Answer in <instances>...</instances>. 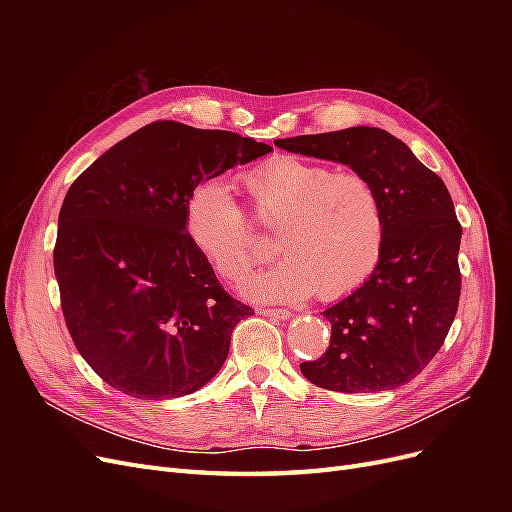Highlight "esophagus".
<instances>
[{"label": "esophagus", "mask_w": 512, "mask_h": 512, "mask_svg": "<svg viewBox=\"0 0 512 512\" xmlns=\"http://www.w3.org/2000/svg\"><path fill=\"white\" fill-rule=\"evenodd\" d=\"M262 316L267 318H277V320H288L290 318V309H275V307H262L260 309Z\"/></svg>", "instance_id": "obj_1"}]
</instances>
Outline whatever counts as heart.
Instances as JSON below:
<instances>
[{
  "label": "heart",
  "instance_id": "heart-1",
  "mask_svg": "<svg viewBox=\"0 0 512 512\" xmlns=\"http://www.w3.org/2000/svg\"><path fill=\"white\" fill-rule=\"evenodd\" d=\"M241 183L256 220L277 230L284 258L250 275L243 292L256 301H299L316 290L342 299L376 271L384 247L382 198L361 173L275 156L245 170ZM188 237L224 280L239 282L262 256L250 215L220 179L200 181L185 200Z\"/></svg>",
  "mask_w": 512,
  "mask_h": 512
}]
</instances>
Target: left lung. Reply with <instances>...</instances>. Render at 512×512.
Here are the masks:
<instances>
[{"instance_id": "left-lung-1", "label": "left lung", "mask_w": 512, "mask_h": 512, "mask_svg": "<svg viewBox=\"0 0 512 512\" xmlns=\"http://www.w3.org/2000/svg\"><path fill=\"white\" fill-rule=\"evenodd\" d=\"M277 147L348 164L382 198L384 247L376 271L324 309L331 344L301 374L337 393L391 391L416 378L455 320L461 224L444 181L406 143L380 128L277 138Z\"/></svg>"}]
</instances>
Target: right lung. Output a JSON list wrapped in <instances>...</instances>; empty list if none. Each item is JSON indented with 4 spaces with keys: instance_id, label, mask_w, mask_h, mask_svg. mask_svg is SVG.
Listing matches in <instances>:
<instances>
[{
    "instance_id": "obj_1",
    "label": "right lung",
    "mask_w": 512,
    "mask_h": 512,
    "mask_svg": "<svg viewBox=\"0 0 512 512\" xmlns=\"http://www.w3.org/2000/svg\"><path fill=\"white\" fill-rule=\"evenodd\" d=\"M273 147L226 130L153 121L79 175L53 250L76 350L113 389L183 397L224 365L232 329L254 309L222 288L183 220L200 181Z\"/></svg>"
}]
</instances>
